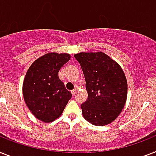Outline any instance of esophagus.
<instances>
[{
    "label": "esophagus",
    "mask_w": 156,
    "mask_h": 156,
    "mask_svg": "<svg viewBox=\"0 0 156 156\" xmlns=\"http://www.w3.org/2000/svg\"><path fill=\"white\" fill-rule=\"evenodd\" d=\"M76 93H77V89H74L73 90H71V94H73V95H74V94H76Z\"/></svg>",
    "instance_id": "obj_1"
}]
</instances>
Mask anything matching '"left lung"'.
Returning a JSON list of instances; mask_svg holds the SVG:
<instances>
[{"mask_svg": "<svg viewBox=\"0 0 156 156\" xmlns=\"http://www.w3.org/2000/svg\"><path fill=\"white\" fill-rule=\"evenodd\" d=\"M74 58L80 63L88 93L87 101L81 105L83 117L95 126L111 123L126 101L127 82L123 70L102 52H82Z\"/></svg>", "mask_w": 156, "mask_h": 156, "instance_id": "1", "label": "left lung"}]
</instances>
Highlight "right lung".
I'll list each match as a JSON object with an SVG mask.
<instances>
[{
    "mask_svg": "<svg viewBox=\"0 0 156 156\" xmlns=\"http://www.w3.org/2000/svg\"><path fill=\"white\" fill-rule=\"evenodd\" d=\"M70 59L69 54L49 53L37 58L28 69L23 82V96L31 113L45 122L59 118L72 97L58 77Z\"/></svg>",
    "mask_w": 156,
    "mask_h": 156,
    "instance_id": "1",
    "label": "right lung"
}]
</instances>
